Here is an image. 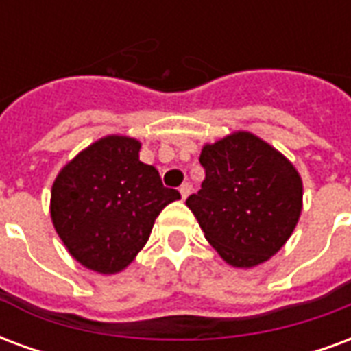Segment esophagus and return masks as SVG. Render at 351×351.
Returning a JSON list of instances; mask_svg holds the SVG:
<instances>
[{"label": "esophagus", "instance_id": "esophagus-1", "mask_svg": "<svg viewBox=\"0 0 351 351\" xmlns=\"http://www.w3.org/2000/svg\"><path fill=\"white\" fill-rule=\"evenodd\" d=\"M178 191H180V197L188 199V195L191 193V184H188V182L182 184V186H180V190H178Z\"/></svg>", "mask_w": 351, "mask_h": 351}]
</instances>
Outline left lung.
Instances as JSON below:
<instances>
[{
    "label": "left lung",
    "mask_w": 351,
    "mask_h": 351,
    "mask_svg": "<svg viewBox=\"0 0 351 351\" xmlns=\"http://www.w3.org/2000/svg\"><path fill=\"white\" fill-rule=\"evenodd\" d=\"M201 190L186 205L220 258L237 269L271 259L287 243L302 210L293 163L250 131L205 145Z\"/></svg>",
    "instance_id": "obj_1"
}]
</instances>
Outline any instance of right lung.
Instances as JSON below:
<instances>
[{
  "mask_svg": "<svg viewBox=\"0 0 351 351\" xmlns=\"http://www.w3.org/2000/svg\"><path fill=\"white\" fill-rule=\"evenodd\" d=\"M141 143L107 135L58 173L50 218L73 259L99 274H116L137 258L160 213L180 193L138 160Z\"/></svg>",
  "mask_w": 351,
  "mask_h": 351,
  "instance_id": "obj_1",
  "label": "right lung"
}]
</instances>
